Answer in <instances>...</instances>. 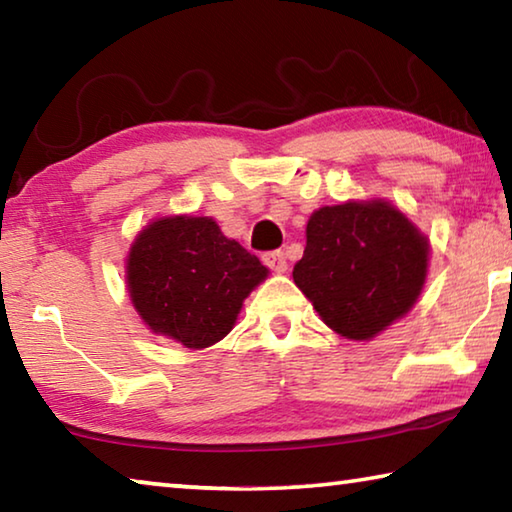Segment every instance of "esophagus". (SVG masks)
<instances>
[{
	"label": "esophagus",
	"instance_id": "esophagus-1",
	"mask_svg": "<svg viewBox=\"0 0 512 512\" xmlns=\"http://www.w3.org/2000/svg\"><path fill=\"white\" fill-rule=\"evenodd\" d=\"M264 264L271 268L275 273H284L287 271V257H284L282 250H273V253H266L264 255Z\"/></svg>",
	"mask_w": 512,
	"mask_h": 512
}]
</instances>
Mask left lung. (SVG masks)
Here are the masks:
<instances>
[{"mask_svg":"<svg viewBox=\"0 0 512 512\" xmlns=\"http://www.w3.org/2000/svg\"><path fill=\"white\" fill-rule=\"evenodd\" d=\"M429 239L384 198L325 205L309 216L305 255L293 282L323 323L350 341H370L418 302Z\"/></svg>","mask_w":512,"mask_h":512,"instance_id":"1","label":"left lung"}]
</instances>
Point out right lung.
Instances as JSON below:
<instances>
[{"mask_svg": "<svg viewBox=\"0 0 512 512\" xmlns=\"http://www.w3.org/2000/svg\"><path fill=\"white\" fill-rule=\"evenodd\" d=\"M268 268L210 216H160L126 257L128 296L153 334L203 350L237 323Z\"/></svg>", "mask_w": 512, "mask_h": 512, "instance_id": "1", "label": "right lung"}]
</instances>
